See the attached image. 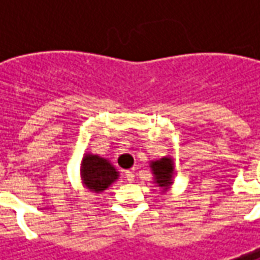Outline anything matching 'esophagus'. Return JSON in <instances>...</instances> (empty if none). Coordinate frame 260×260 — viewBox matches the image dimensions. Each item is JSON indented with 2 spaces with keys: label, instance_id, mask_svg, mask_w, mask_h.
I'll use <instances>...</instances> for the list:
<instances>
[{
  "label": "esophagus",
  "instance_id": "esophagus-1",
  "mask_svg": "<svg viewBox=\"0 0 260 260\" xmlns=\"http://www.w3.org/2000/svg\"><path fill=\"white\" fill-rule=\"evenodd\" d=\"M134 177H135V175H134V173H132V171H129V170H126V171H125V178L129 181V182H132V181H134Z\"/></svg>",
  "mask_w": 260,
  "mask_h": 260
}]
</instances>
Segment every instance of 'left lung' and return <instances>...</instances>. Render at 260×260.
Segmentation results:
<instances>
[{
	"label": "left lung",
	"instance_id": "obj_1",
	"mask_svg": "<svg viewBox=\"0 0 260 260\" xmlns=\"http://www.w3.org/2000/svg\"><path fill=\"white\" fill-rule=\"evenodd\" d=\"M150 169L154 175V184L163 188V192L167 191L173 184L174 174V163L171 157H161L150 163Z\"/></svg>",
	"mask_w": 260,
	"mask_h": 260
}]
</instances>
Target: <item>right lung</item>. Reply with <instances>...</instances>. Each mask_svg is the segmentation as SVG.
Wrapping results in <instances>:
<instances>
[{"instance_id":"right-lung-1","label":"right lung","mask_w":260,"mask_h":260,"mask_svg":"<svg viewBox=\"0 0 260 260\" xmlns=\"http://www.w3.org/2000/svg\"><path fill=\"white\" fill-rule=\"evenodd\" d=\"M82 184L94 193H100L118 180V171L107 158L86 153L80 163Z\"/></svg>"}]
</instances>
